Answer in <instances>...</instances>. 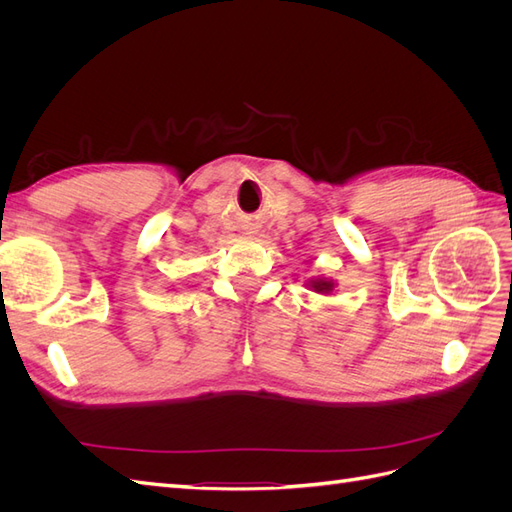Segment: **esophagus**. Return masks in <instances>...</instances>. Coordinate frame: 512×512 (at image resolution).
<instances>
[{"label": "esophagus", "mask_w": 512, "mask_h": 512, "mask_svg": "<svg viewBox=\"0 0 512 512\" xmlns=\"http://www.w3.org/2000/svg\"><path fill=\"white\" fill-rule=\"evenodd\" d=\"M245 232H247V235H250V237H254V235H258V230H256V228H247V230H245Z\"/></svg>", "instance_id": "esophagus-1"}]
</instances>
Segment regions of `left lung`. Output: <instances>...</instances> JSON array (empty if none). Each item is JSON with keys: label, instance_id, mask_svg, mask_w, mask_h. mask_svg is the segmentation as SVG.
<instances>
[{"label": "left lung", "instance_id": "8db88e82", "mask_svg": "<svg viewBox=\"0 0 512 512\" xmlns=\"http://www.w3.org/2000/svg\"><path fill=\"white\" fill-rule=\"evenodd\" d=\"M307 286L312 288L314 292H318V294H331L333 292V288H335V282L333 280H329V277H312V280L307 282Z\"/></svg>", "mask_w": 512, "mask_h": 512}]
</instances>
